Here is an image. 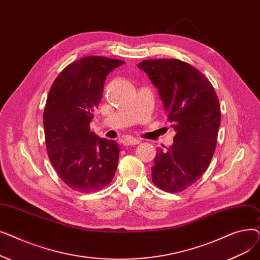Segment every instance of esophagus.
<instances>
[{
    "mask_svg": "<svg viewBox=\"0 0 260 260\" xmlns=\"http://www.w3.org/2000/svg\"><path fill=\"white\" fill-rule=\"evenodd\" d=\"M122 143L124 145H137L140 143V141L138 139H135V138H126L123 140Z\"/></svg>",
    "mask_w": 260,
    "mask_h": 260,
    "instance_id": "34e87169",
    "label": "esophagus"
}]
</instances>
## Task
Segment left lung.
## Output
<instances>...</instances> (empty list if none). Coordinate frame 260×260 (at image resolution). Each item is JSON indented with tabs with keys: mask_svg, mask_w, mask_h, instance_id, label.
<instances>
[{
	"mask_svg": "<svg viewBox=\"0 0 260 260\" xmlns=\"http://www.w3.org/2000/svg\"><path fill=\"white\" fill-rule=\"evenodd\" d=\"M158 89L176 132L167 152L157 153L153 182L178 193L207 171L217 143L220 106L210 81L192 65L176 59L145 60L138 64Z\"/></svg>",
	"mask_w": 260,
	"mask_h": 260,
	"instance_id": "left-lung-1",
	"label": "left lung"
}]
</instances>
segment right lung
<instances>
[{
	"label": "right lung",
	"mask_w": 260,
	"mask_h": 260,
	"mask_svg": "<svg viewBox=\"0 0 260 260\" xmlns=\"http://www.w3.org/2000/svg\"><path fill=\"white\" fill-rule=\"evenodd\" d=\"M124 61L99 56L66 66L49 90L43 125L47 154L62 181L80 193H91L114 178L120 148L115 140L90 132L106 77Z\"/></svg>",
	"instance_id": "right-lung-1"
}]
</instances>
